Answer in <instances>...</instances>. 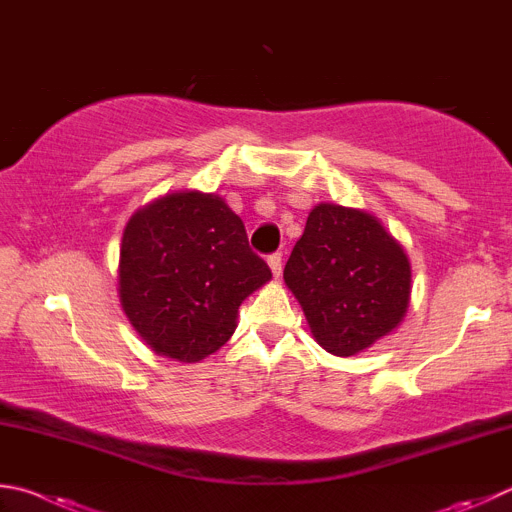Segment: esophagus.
I'll return each instance as SVG.
<instances>
[{"label":"esophagus","instance_id":"1","mask_svg":"<svg viewBox=\"0 0 512 512\" xmlns=\"http://www.w3.org/2000/svg\"><path fill=\"white\" fill-rule=\"evenodd\" d=\"M268 266H271V271L275 277L282 275V253H273L268 255Z\"/></svg>","mask_w":512,"mask_h":512}]
</instances>
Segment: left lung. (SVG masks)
I'll use <instances>...</instances> for the list:
<instances>
[{"mask_svg":"<svg viewBox=\"0 0 512 512\" xmlns=\"http://www.w3.org/2000/svg\"><path fill=\"white\" fill-rule=\"evenodd\" d=\"M284 282L318 345L353 356L403 320L412 271L401 244L378 219L320 203L288 257Z\"/></svg>","mask_w":512,"mask_h":512,"instance_id":"1","label":"left lung"}]
</instances>
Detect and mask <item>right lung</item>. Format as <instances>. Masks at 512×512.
<instances>
[{
    "instance_id": "obj_1",
    "label": "right lung",
    "mask_w": 512,
    "mask_h": 512,
    "mask_svg": "<svg viewBox=\"0 0 512 512\" xmlns=\"http://www.w3.org/2000/svg\"><path fill=\"white\" fill-rule=\"evenodd\" d=\"M268 280L241 219L215 194H170L125 228L120 302L161 356L197 362L224 347L239 304Z\"/></svg>"
}]
</instances>
